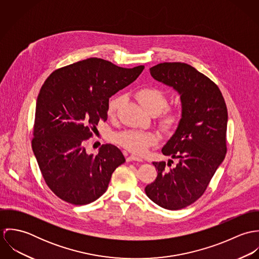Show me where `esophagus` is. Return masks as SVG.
<instances>
[{"instance_id": "esophagus-1", "label": "esophagus", "mask_w": 259, "mask_h": 259, "mask_svg": "<svg viewBox=\"0 0 259 259\" xmlns=\"http://www.w3.org/2000/svg\"><path fill=\"white\" fill-rule=\"evenodd\" d=\"M126 161H143V158L135 154H131L130 156L126 157Z\"/></svg>"}]
</instances>
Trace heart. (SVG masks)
<instances>
[{
  "label": "heart",
  "mask_w": 259,
  "mask_h": 259,
  "mask_svg": "<svg viewBox=\"0 0 259 259\" xmlns=\"http://www.w3.org/2000/svg\"><path fill=\"white\" fill-rule=\"evenodd\" d=\"M136 97L140 104L150 113H157L159 124L166 131L177 128L182 120V113L178 109L165 108L167 106V98L165 94L155 87H144L136 93ZM119 98L113 97L108 103V115L112 117L117 111L119 105ZM114 142L127 150L136 154H144L148 148L157 144L159 137L153 132L126 130L115 134L113 137Z\"/></svg>",
  "instance_id": "b5f03b06"
}]
</instances>
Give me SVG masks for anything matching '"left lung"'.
I'll return each instance as SVG.
<instances>
[{
  "mask_svg": "<svg viewBox=\"0 0 259 259\" xmlns=\"http://www.w3.org/2000/svg\"><path fill=\"white\" fill-rule=\"evenodd\" d=\"M153 78L181 95L183 114L176 134L161 149L172 162H153L157 177L146 186L157 205L178 210L196 201L206 190L226 151L227 108L220 88L185 63H161L149 69Z\"/></svg>",
  "mask_w": 259,
  "mask_h": 259,
  "instance_id": "8db88e82",
  "label": "left lung"
}]
</instances>
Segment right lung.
I'll return each mask as SVG.
<instances>
[{"label": "right lung", "mask_w": 259, "mask_h": 259, "mask_svg": "<svg viewBox=\"0 0 259 259\" xmlns=\"http://www.w3.org/2000/svg\"><path fill=\"white\" fill-rule=\"evenodd\" d=\"M144 69L90 58L54 71L41 85L32 148L46 184L62 200L74 205L97 200L125 161L115 146L103 145L96 155L83 146L99 121L107 120L109 99Z\"/></svg>", "instance_id": "add662e5"}]
</instances>
